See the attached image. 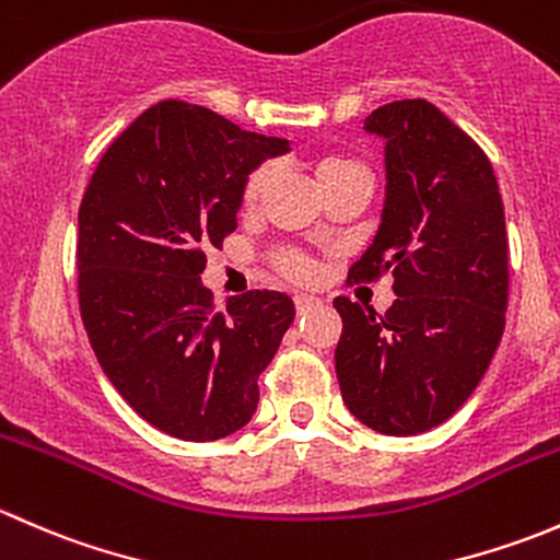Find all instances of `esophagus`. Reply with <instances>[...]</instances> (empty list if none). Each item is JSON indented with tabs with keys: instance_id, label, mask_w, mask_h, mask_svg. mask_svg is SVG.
Masks as SVG:
<instances>
[{
	"instance_id": "esophagus-1",
	"label": "esophagus",
	"mask_w": 560,
	"mask_h": 560,
	"mask_svg": "<svg viewBox=\"0 0 560 560\" xmlns=\"http://www.w3.org/2000/svg\"><path fill=\"white\" fill-rule=\"evenodd\" d=\"M316 303H319V298H314V295H295V308H298V314L312 312Z\"/></svg>"
}]
</instances>
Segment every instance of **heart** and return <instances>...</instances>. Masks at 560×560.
I'll return each mask as SVG.
<instances>
[{
  "label": "heart",
  "mask_w": 560,
  "mask_h": 560,
  "mask_svg": "<svg viewBox=\"0 0 560 560\" xmlns=\"http://www.w3.org/2000/svg\"><path fill=\"white\" fill-rule=\"evenodd\" d=\"M349 167H358V165H354V162H349V160H325V162H319V167H316V184H319V180H325V178H330V175L349 171ZM268 175H270L268 165L257 167V171L248 175L246 186H244V206H254V202L259 200L265 184H268ZM279 268L284 270L290 279H298V281L308 279V276L314 273L312 262H308L303 254H295V252L279 254Z\"/></svg>",
  "instance_id": "obj_1"
}]
</instances>
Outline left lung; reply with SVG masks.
Instances as JSON below:
<instances>
[{"label":"left lung","mask_w":560,"mask_h":560,"mask_svg":"<svg viewBox=\"0 0 560 560\" xmlns=\"http://www.w3.org/2000/svg\"><path fill=\"white\" fill-rule=\"evenodd\" d=\"M385 138V208L349 281L393 273L385 314L336 298V374L347 409L385 436L455 415L488 371L510 298L504 202L485 151L425 100L365 118Z\"/></svg>","instance_id":"8db88e82"}]
</instances>
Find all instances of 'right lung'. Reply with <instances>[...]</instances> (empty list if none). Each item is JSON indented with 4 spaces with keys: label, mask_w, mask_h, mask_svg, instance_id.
<instances>
[{
    "label": "right lung",
    "mask_w": 560,
    "mask_h": 560,
    "mask_svg": "<svg viewBox=\"0 0 560 560\" xmlns=\"http://www.w3.org/2000/svg\"><path fill=\"white\" fill-rule=\"evenodd\" d=\"M290 151L208 107L165 100L103 154L78 211V303L121 398L162 433L213 442L257 411L295 306L252 290L213 308L206 248L238 224L248 173Z\"/></svg>",
    "instance_id": "add662e5"
}]
</instances>
